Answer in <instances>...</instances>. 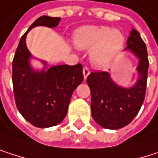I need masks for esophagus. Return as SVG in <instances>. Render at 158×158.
I'll list each match as a JSON object with an SVG mask.
<instances>
[{
    "label": "esophagus",
    "instance_id": "34e87169",
    "mask_svg": "<svg viewBox=\"0 0 158 158\" xmlns=\"http://www.w3.org/2000/svg\"><path fill=\"white\" fill-rule=\"evenodd\" d=\"M89 73H90V71H89L88 67L85 66V67H84V69H83V74H84V78H85V79H86V77L89 75Z\"/></svg>",
    "mask_w": 158,
    "mask_h": 158
}]
</instances>
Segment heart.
<instances>
[{
    "label": "heart",
    "mask_w": 158,
    "mask_h": 158,
    "mask_svg": "<svg viewBox=\"0 0 158 158\" xmlns=\"http://www.w3.org/2000/svg\"><path fill=\"white\" fill-rule=\"evenodd\" d=\"M124 41V36L119 30L105 26L84 27L73 35V43L78 48H91V61L98 66L110 63L121 50Z\"/></svg>",
    "instance_id": "1"
}]
</instances>
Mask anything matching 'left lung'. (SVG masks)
<instances>
[{
	"label": "left lung",
	"instance_id": "8db88e82",
	"mask_svg": "<svg viewBox=\"0 0 158 158\" xmlns=\"http://www.w3.org/2000/svg\"><path fill=\"white\" fill-rule=\"evenodd\" d=\"M125 49L139 59V77L132 87L117 85L107 72H92L86 79L91 91L92 117L106 129L116 130L128 125L138 114L145 97L149 61L145 43L135 29L131 30Z\"/></svg>",
	"mask_w": 158,
	"mask_h": 158
}]
</instances>
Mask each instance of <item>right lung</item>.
I'll list each match as a JSON object with an SVG mask.
<instances>
[{
    "label": "right lung",
    "mask_w": 158,
    "mask_h": 158,
    "mask_svg": "<svg viewBox=\"0 0 158 158\" xmlns=\"http://www.w3.org/2000/svg\"><path fill=\"white\" fill-rule=\"evenodd\" d=\"M60 21V17H39L21 38L13 60L16 107L24 118L39 128L55 126L65 118L73 92L84 80L81 63L52 66L40 72L29 64L31 54L26 45L28 31L38 26L55 27Z\"/></svg>",
    "instance_id": "add662e5"
}]
</instances>
